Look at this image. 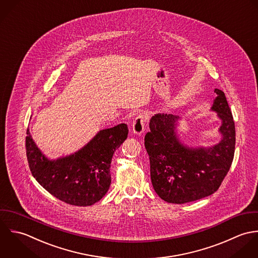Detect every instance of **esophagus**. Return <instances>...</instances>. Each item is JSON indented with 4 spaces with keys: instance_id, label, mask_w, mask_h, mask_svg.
<instances>
[{
    "instance_id": "1",
    "label": "esophagus",
    "mask_w": 258,
    "mask_h": 258,
    "mask_svg": "<svg viewBox=\"0 0 258 258\" xmlns=\"http://www.w3.org/2000/svg\"><path fill=\"white\" fill-rule=\"evenodd\" d=\"M147 122H148V115L147 113L145 112H140L134 122H133V133L137 136H141L145 128H146V125H147Z\"/></svg>"
}]
</instances>
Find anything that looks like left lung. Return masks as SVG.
Instances as JSON below:
<instances>
[{
  "label": "left lung",
  "instance_id": "8db88e82",
  "mask_svg": "<svg viewBox=\"0 0 258 258\" xmlns=\"http://www.w3.org/2000/svg\"><path fill=\"white\" fill-rule=\"evenodd\" d=\"M211 110L221 120V140L209 148L182 144L176 133L179 116L157 113L151 118L145 146L150 156L151 178L157 196L182 205L214 194L227 174L234 155L235 126L222 91L215 89Z\"/></svg>",
  "mask_w": 258,
  "mask_h": 258
}]
</instances>
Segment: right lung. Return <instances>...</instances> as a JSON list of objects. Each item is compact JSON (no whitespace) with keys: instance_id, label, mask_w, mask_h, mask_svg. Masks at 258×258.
Wrapping results in <instances>:
<instances>
[{"instance_id":"right-lung-1","label":"right lung","mask_w":258,"mask_h":258,"mask_svg":"<svg viewBox=\"0 0 258 258\" xmlns=\"http://www.w3.org/2000/svg\"><path fill=\"white\" fill-rule=\"evenodd\" d=\"M127 134V125L119 123L100 131L77 153L51 160L39 150L28 128L26 150L30 169L36 180L57 200L72 206H92L109 188L111 158Z\"/></svg>"}]
</instances>
